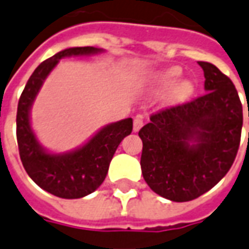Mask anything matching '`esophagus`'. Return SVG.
<instances>
[{
	"label": "esophagus",
	"mask_w": 249,
	"mask_h": 249,
	"mask_svg": "<svg viewBox=\"0 0 249 249\" xmlns=\"http://www.w3.org/2000/svg\"><path fill=\"white\" fill-rule=\"evenodd\" d=\"M144 122H143V117L142 115H136L135 119H134V131L138 132L143 127Z\"/></svg>",
	"instance_id": "1"
}]
</instances>
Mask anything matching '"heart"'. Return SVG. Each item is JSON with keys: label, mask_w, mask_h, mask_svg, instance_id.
<instances>
[{"label": "heart", "mask_w": 249, "mask_h": 249, "mask_svg": "<svg viewBox=\"0 0 249 249\" xmlns=\"http://www.w3.org/2000/svg\"><path fill=\"white\" fill-rule=\"evenodd\" d=\"M181 77V71L177 68H171L164 71L161 73H159L156 77L153 78V87L156 88V90H167L169 88L175 85ZM192 91V85L189 82H182L178 87L176 88L175 97L176 98H184Z\"/></svg>", "instance_id": "heart-1"}]
</instances>
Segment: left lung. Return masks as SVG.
<instances>
[{
    "label": "left lung",
    "instance_id": "obj_1",
    "mask_svg": "<svg viewBox=\"0 0 249 249\" xmlns=\"http://www.w3.org/2000/svg\"><path fill=\"white\" fill-rule=\"evenodd\" d=\"M198 64L206 93L152 114L139 131L145 182L175 202L196 199L215 186L240 144L243 107L232 81L211 63Z\"/></svg>",
    "mask_w": 249,
    "mask_h": 249
}]
</instances>
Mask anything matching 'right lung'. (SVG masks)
<instances>
[{"label": "right lung", "instance_id": "obj_1", "mask_svg": "<svg viewBox=\"0 0 249 249\" xmlns=\"http://www.w3.org/2000/svg\"><path fill=\"white\" fill-rule=\"evenodd\" d=\"M104 50L96 47H73L57 52L38 65L20 94L17 110V142L27 175L43 190L56 197L74 199L93 193L104 182L118 145L132 131V119L126 118L102 127L78 148L51 153L36 139L30 111L43 82L59 61L71 56H90Z\"/></svg>", "mask_w": 249, "mask_h": 249}]
</instances>
